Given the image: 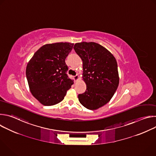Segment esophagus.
Wrapping results in <instances>:
<instances>
[{
	"label": "esophagus",
	"instance_id": "34e87169",
	"mask_svg": "<svg viewBox=\"0 0 156 156\" xmlns=\"http://www.w3.org/2000/svg\"><path fill=\"white\" fill-rule=\"evenodd\" d=\"M73 78H74V80H75V81H77L78 79H79V75L77 74V75H76L75 76H73Z\"/></svg>",
	"mask_w": 156,
	"mask_h": 156
}]
</instances>
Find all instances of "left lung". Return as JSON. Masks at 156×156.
<instances>
[{"label":"left lung","instance_id":"left-lung-1","mask_svg":"<svg viewBox=\"0 0 156 156\" xmlns=\"http://www.w3.org/2000/svg\"><path fill=\"white\" fill-rule=\"evenodd\" d=\"M73 49L83 61V78L86 90L78 94L86 108L98 109L111 99L119 83L115 58L100 44L90 42L76 43Z\"/></svg>","mask_w":156,"mask_h":156}]
</instances>
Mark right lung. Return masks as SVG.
Here are the masks:
<instances>
[{"mask_svg": "<svg viewBox=\"0 0 156 156\" xmlns=\"http://www.w3.org/2000/svg\"><path fill=\"white\" fill-rule=\"evenodd\" d=\"M73 44H48L39 48L28 63L26 75L30 91L42 105L57 104L63 99L73 80L66 74L65 58Z\"/></svg>", "mask_w": 156, "mask_h": 156, "instance_id": "right-lung-1", "label": "right lung"}]
</instances>
